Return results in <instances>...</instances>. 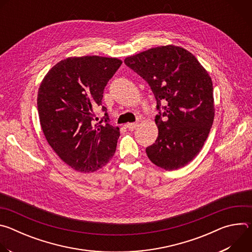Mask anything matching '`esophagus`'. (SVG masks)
Returning a JSON list of instances; mask_svg holds the SVG:
<instances>
[{
    "instance_id": "esophagus-1",
    "label": "esophagus",
    "mask_w": 252,
    "mask_h": 252,
    "mask_svg": "<svg viewBox=\"0 0 252 252\" xmlns=\"http://www.w3.org/2000/svg\"><path fill=\"white\" fill-rule=\"evenodd\" d=\"M137 126H138L137 123H129V124H126V126L129 130H133Z\"/></svg>"
}]
</instances>
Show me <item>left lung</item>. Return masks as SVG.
<instances>
[{"label":"left lung","mask_w":252,"mask_h":252,"mask_svg":"<svg viewBox=\"0 0 252 252\" xmlns=\"http://www.w3.org/2000/svg\"><path fill=\"white\" fill-rule=\"evenodd\" d=\"M148 82L157 99L158 136L146 152L165 170L184 167L202 149L214 119L213 87L207 70L188 50L160 46L125 59ZM166 100L168 105L161 107Z\"/></svg>","instance_id":"obj_1"}]
</instances>
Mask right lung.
<instances>
[{
  "label": "right lung",
  "instance_id": "obj_1",
  "mask_svg": "<svg viewBox=\"0 0 252 252\" xmlns=\"http://www.w3.org/2000/svg\"><path fill=\"white\" fill-rule=\"evenodd\" d=\"M122 63L117 58L99 56L66 58L40 85L37 102L43 132L60 158L77 171H95L116 153L120 128L109 123L101 99ZM99 108L105 116L94 124Z\"/></svg>",
  "mask_w": 252,
  "mask_h": 252
}]
</instances>
